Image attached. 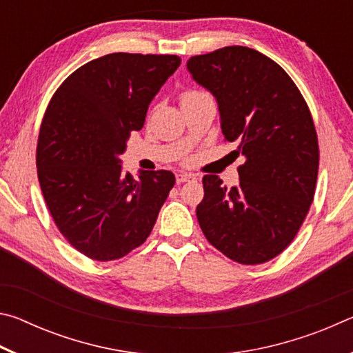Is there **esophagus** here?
Instances as JSON below:
<instances>
[{"mask_svg":"<svg viewBox=\"0 0 353 353\" xmlns=\"http://www.w3.org/2000/svg\"><path fill=\"white\" fill-rule=\"evenodd\" d=\"M196 181L194 174H188V172H179L176 176V182L177 183H185V182H193Z\"/></svg>","mask_w":353,"mask_h":353,"instance_id":"1","label":"esophagus"}]
</instances>
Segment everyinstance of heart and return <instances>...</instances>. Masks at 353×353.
Listing matches in <instances>:
<instances>
[{
  "instance_id": "obj_1",
  "label": "heart",
  "mask_w": 353,
  "mask_h": 353,
  "mask_svg": "<svg viewBox=\"0 0 353 353\" xmlns=\"http://www.w3.org/2000/svg\"><path fill=\"white\" fill-rule=\"evenodd\" d=\"M201 94H204V93L196 92V90L183 92L182 97H181V104H182V103H187V101H191V99H194V98H198V97H201Z\"/></svg>"
}]
</instances>
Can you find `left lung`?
Segmentation results:
<instances>
[{"label": "left lung", "mask_w": 353, "mask_h": 353, "mask_svg": "<svg viewBox=\"0 0 353 353\" xmlns=\"http://www.w3.org/2000/svg\"><path fill=\"white\" fill-rule=\"evenodd\" d=\"M187 68L216 98L224 139L246 159L238 187L214 174L202 179L201 229L230 260L270 261L294 240L314 198L319 146L312 113L286 71L252 48L193 56Z\"/></svg>", "instance_id": "obj_1"}]
</instances>
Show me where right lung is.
<instances>
[{
  "instance_id": "1",
  "label": "right lung",
  "mask_w": 353,
  "mask_h": 353,
  "mask_svg": "<svg viewBox=\"0 0 353 353\" xmlns=\"http://www.w3.org/2000/svg\"><path fill=\"white\" fill-rule=\"evenodd\" d=\"M181 57L113 52L71 73L45 112L37 176L52 219L71 246L97 261L118 260L146 241L174 187L171 171L123 174L132 130Z\"/></svg>"
}]
</instances>
